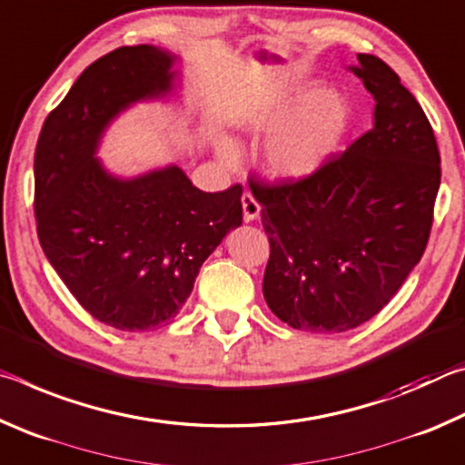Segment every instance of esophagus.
Listing matches in <instances>:
<instances>
[{"instance_id":"1","label":"esophagus","mask_w":465,"mask_h":465,"mask_svg":"<svg viewBox=\"0 0 465 465\" xmlns=\"http://www.w3.org/2000/svg\"><path fill=\"white\" fill-rule=\"evenodd\" d=\"M242 207H243V219H246V222H254V219L261 215V203L254 199V194L250 191L242 194Z\"/></svg>"}]
</instances>
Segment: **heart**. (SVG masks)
<instances>
[{
    "instance_id": "1",
    "label": "heart",
    "mask_w": 465,
    "mask_h": 465,
    "mask_svg": "<svg viewBox=\"0 0 465 465\" xmlns=\"http://www.w3.org/2000/svg\"><path fill=\"white\" fill-rule=\"evenodd\" d=\"M303 102L308 104L302 108L297 119L282 127L266 145L264 160L274 176L299 180L316 174L332 160L351 129V108L341 94L328 90L318 92L316 96L302 94L295 100V106ZM289 113L291 108L281 110L272 121L281 123ZM222 153L232 160L233 147L223 143Z\"/></svg>"
}]
</instances>
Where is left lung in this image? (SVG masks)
<instances>
[{
  "instance_id": "1",
  "label": "left lung",
  "mask_w": 465,
  "mask_h": 465,
  "mask_svg": "<svg viewBox=\"0 0 465 465\" xmlns=\"http://www.w3.org/2000/svg\"><path fill=\"white\" fill-rule=\"evenodd\" d=\"M352 67L375 98L373 129L316 174L248 184L271 243L262 291L295 330L344 332L371 320L427 248L440 184L435 133L375 54Z\"/></svg>"
}]
</instances>
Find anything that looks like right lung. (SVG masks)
<instances>
[{
	"instance_id": "1",
	"label": "right lung",
	"mask_w": 465,
	"mask_h": 465,
	"mask_svg": "<svg viewBox=\"0 0 465 465\" xmlns=\"http://www.w3.org/2000/svg\"><path fill=\"white\" fill-rule=\"evenodd\" d=\"M172 61L152 45L94 61L46 116L35 152L45 256L85 312L127 332L172 322L203 262L242 225V184L203 193L176 166L119 180L92 157L123 108L170 90Z\"/></svg>"
}]
</instances>
